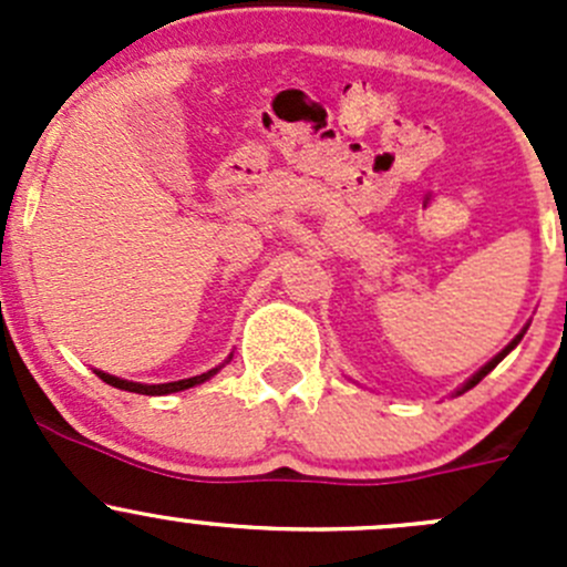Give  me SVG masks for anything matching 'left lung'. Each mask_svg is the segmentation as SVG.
<instances>
[{"label":"left lung","instance_id":"8db88e82","mask_svg":"<svg viewBox=\"0 0 567 567\" xmlns=\"http://www.w3.org/2000/svg\"><path fill=\"white\" fill-rule=\"evenodd\" d=\"M524 331H527V326H524V329H522V331H518V334H516V337H513V340H511V342H507V346H505V348H502V351H499V353H496V357H494V359H491V362H488V364H485V368H480V370H477V373H474V375H472V379H468V381H466V384H463V386H461V390H458V392H455V394H463V392H468V390H472V386H477V384H480V381H483V379H485V375H488V373H491V370H494V368H496V364H499V362H502V359H505V357H507V353H511V351H513V348H516V346H518V342H522Z\"/></svg>","mask_w":567,"mask_h":567}]
</instances>
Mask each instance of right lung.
<instances>
[{
    "mask_svg": "<svg viewBox=\"0 0 567 567\" xmlns=\"http://www.w3.org/2000/svg\"><path fill=\"white\" fill-rule=\"evenodd\" d=\"M219 368H221V364H219ZM219 368L208 370V373H203V375H194V379L169 381V384H136V381H125V379H117V375L101 373V370H95V375H99L101 381H106L109 386H117V390H125V392H136V394H169V392H181V390H188V386H197V384H203V381H208L210 375H216V373H219Z\"/></svg>",
    "mask_w": 567,
    "mask_h": 567,
    "instance_id": "add662e5",
    "label": "right lung"
}]
</instances>
